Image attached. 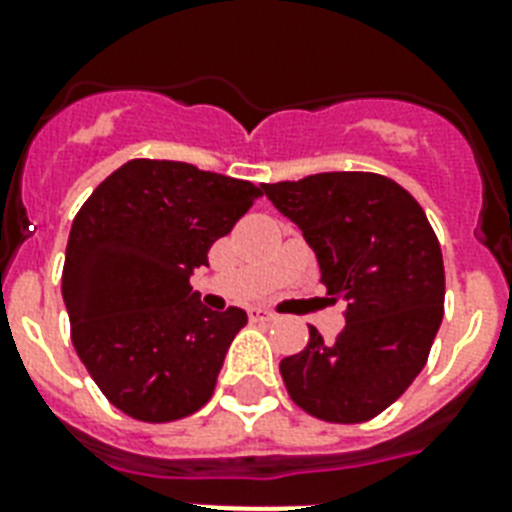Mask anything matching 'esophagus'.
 <instances>
[{"instance_id": "34e87169", "label": "esophagus", "mask_w": 512, "mask_h": 512, "mask_svg": "<svg viewBox=\"0 0 512 512\" xmlns=\"http://www.w3.org/2000/svg\"><path fill=\"white\" fill-rule=\"evenodd\" d=\"M249 319L257 321V324H271V321H276V313L265 311V308H249Z\"/></svg>"}]
</instances>
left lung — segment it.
I'll use <instances>...</instances> for the list:
<instances>
[{
  "label": "left lung",
  "mask_w": 512,
  "mask_h": 512,
  "mask_svg": "<svg viewBox=\"0 0 512 512\" xmlns=\"http://www.w3.org/2000/svg\"><path fill=\"white\" fill-rule=\"evenodd\" d=\"M316 252L345 329L279 364L289 398L313 417L356 425L385 412L428 361L444 319V257L412 193L374 172H321L263 185Z\"/></svg>",
  "instance_id": "1"
}]
</instances>
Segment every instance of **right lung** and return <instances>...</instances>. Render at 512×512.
Here are the masks:
<instances>
[{
    "label": "right lung",
    "instance_id": "right-lung-1",
    "mask_svg": "<svg viewBox=\"0 0 512 512\" xmlns=\"http://www.w3.org/2000/svg\"><path fill=\"white\" fill-rule=\"evenodd\" d=\"M257 196L249 180L132 159L76 212L63 303L76 353L116 409L172 422L212 398L247 313L204 308L191 276Z\"/></svg>",
    "mask_w": 512,
    "mask_h": 512
}]
</instances>
